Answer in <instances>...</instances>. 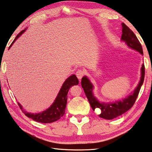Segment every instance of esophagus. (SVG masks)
<instances>
[{
  "mask_svg": "<svg viewBox=\"0 0 152 152\" xmlns=\"http://www.w3.org/2000/svg\"><path fill=\"white\" fill-rule=\"evenodd\" d=\"M85 74V72L83 70H78V71L76 72V75L77 76V78H78L79 80H80L83 76Z\"/></svg>",
  "mask_w": 152,
  "mask_h": 152,
  "instance_id": "esophagus-1",
  "label": "esophagus"
}]
</instances>
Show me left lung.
<instances>
[{
	"label": "left lung",
	"instance_id": "8db88e82",
	"mask_svg": "<svg viewBox=\"0 0 152 152\" xmlns=\"http://www.w3.org/2000/svg\"><path fill=\"white\" fill-rule=\"evenodd\" d=\"M122 34L121 40L125 42L129 48L136 50V51L139 52L140 54L143 55L142 46L136 36L124 23L122 24ZM141 74V79L134 92L131 94H129L128 97L123 99L122 100L115 101L114 102L105 103L99 101L94 95L92 92L94 86L90 80L87 78V76H84L82 78L81 84L88 102L94 111L95 110L100 109V114H99V116L106 120H112L124 114L134 106L137 96H138L140 88L144 80V64H143L142 66Z\"/></svg>",
	"mask_w": 152,
	"mask_h": 152
}]
</instances>
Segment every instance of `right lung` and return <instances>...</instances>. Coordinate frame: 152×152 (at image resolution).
<instances>
[{
    "instance_id": "add662e5",
    "label": "right lung",
    "mask_w": 152,
    "mask_h": 152,
    "mask_svg": "<svg viewBox=\"0 0 152 152\" xmlns=\"http://www.w3.org/2000/svg\"><path fill=\"white\" fill-rule=\"evenodd\" d=\"M26 28L22 30L19 34L16 36L15 40L9 46V48L11 47L14 42H15L16 40L18 38L20 37L23 33L25 32ZM79 83L78 79L77 78L76 75H72L66 80L64 84H62V88H60L59 93L58 94V96L55 99L54 102L52 104L50 107H49L47 110H45L42 112L40 113H29L26 111L23 108V106H21L20 104L18 103L19 107L22 110V111L27 117L31 118L33 120L37 121V122L40 123H52L56 122L58 120H59L63 115L64 114L65 108L67 104V97H68V92L70 88L73 86L74 85H78Z\"/></svg>"
}]
</instances>
